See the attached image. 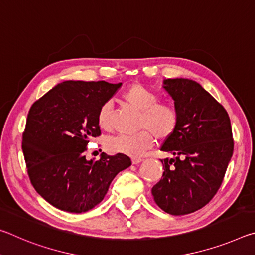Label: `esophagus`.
Segmentation results:
<instances>
[{
  "label": "esophagus",
  "instance_id": "esophagus-1",
  "mask_svg": "<svg viewBox=\"0 0 255 255\" xmlns=\"http://www.w3.org/2000/svg\"><path fill=\"white\" fill-rule=\"evenodd\" d=\"M141 161H143V158H140V157H132L131 158V163L135 164V165L136 164H139Z\"/></svg>",
  "mask_w": 255,
  "mask_h": 255
}]
</instances>
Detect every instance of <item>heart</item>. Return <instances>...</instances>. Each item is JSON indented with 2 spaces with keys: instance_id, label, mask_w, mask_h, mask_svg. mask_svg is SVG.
I'll list each match as a JSON object with an SVG mask.
<instances>
[{
  "instance_id": "heart-1",
  "label": "heart",
  "mask_w": 255,
  "mask_h": 255,
  "mask_svg": "<svg viewBox=\"0 0 255 255\" xmlns=\"http://www.w3.org/2000/svg\"><path fill=\"white\" fill-rule=\"evenodd\" d=\"M124 101L140 112V132L133 136L118 135L107 140L106 147L110 153L139 157L152 147L155 137L159 141L169 140L179 126L180 115L171 102H158V96L140 83L129 85L123 93ZM111 105L103 103L98 112V124L103 130L111 128Z\"/></svg>"
}]
</instances>
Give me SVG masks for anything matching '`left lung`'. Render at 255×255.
I'll return each mask as SVG.
<instances>
[{
    "mask_svg": "<svg viewBox=\"0 0 255 255\" xmlns=\"http://www.w3.org/2000/svg\"><path fill=\"white\" fill-rule=\"evenodd\" d=\"M164 89L179 111L178 129L161 150L165 158L159 182L152 188L156 205L171 215H187L202 208L221 188L234 139L227 111L214 97L188 79H167Z\"/></svg>",
    "mask_w": 255,
    "mask_h": 255,
    "instance_id": "1",
    "label": "left lung"
}]
</instances>
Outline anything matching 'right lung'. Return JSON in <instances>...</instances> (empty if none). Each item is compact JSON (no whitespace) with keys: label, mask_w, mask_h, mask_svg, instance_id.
Masks as SVG:
<instances>
[{"label":"right lung","mask_w":255,"mask_h":255,"mask_svg":"<svg viewBox=\"0 0 255 255\" xmlns=\"http://www.w3.org/2000/svg\"><path fill=\"white\" fill-rule=\"evenodd\" d=\"M122 83L65 81L30 108L22 133V150L30 182L60 210L84 213L103 200L111 181L131 165L127 155L101 154L88 161L84 152L101 135L100 107Z\"/></svg>","instance_id":"obj_1"}]
</instances>
